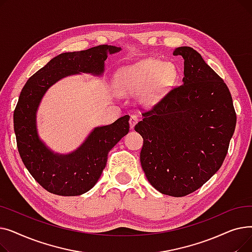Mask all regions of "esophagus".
<instances>
[{"mask_svg": "<svg viewBox=\"0 0 252 252\" xmlns=\"http://www.w3.org/2000/svg\"><path fill=\"white\" fill-rule=\"evenodd\" d=\"M137 123H138V117L136 115H130V117H129V127H130V129H134Z\"/></svg>", "mask_w": 252, "mask_h": 252, "instance_id": "34e87169", "label": "esophagus"}]
</instances>
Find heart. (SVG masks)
<instances>
[{
    "instance_id": "1",
    "label": "heart",
    "mask_w": 252,
    "mask_h": 252,
    "mask_svg": "<svg viewBox=\"0 0 252 252\" xmlns=\"http://www.w3.org/2000/svg\"><path fill=\"white\" fill-rule=\"evenodd\" d=\"M176 78L177 69L173 63L144 59L119 71L118 82L124 92H143V100L153 102L173 85Z\"/></svg>"
}]
</instances>
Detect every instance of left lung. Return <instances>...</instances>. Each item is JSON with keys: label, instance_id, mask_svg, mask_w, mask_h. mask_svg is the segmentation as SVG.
Wrapping results in <instances>:
<instances>
[{"label": "left lung", "instance_id": "1", "mask_svg": "<svg viewBox=\"0 0 252 252\" xmlns=\"http://www.w3.org/2000/svg\"><path fill=\"white\" fill-rule=\"evenodd\" d=\"M184 59L183 85L144 111L136 131L143 137L141 165L162 194L183 197L199 189L221 166L236 126L231 93L191 47Z\"/></svg>", "mask_w": 252, "mask_h": 252}]
</instances>
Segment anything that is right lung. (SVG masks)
Listing matches in <instances>:
<instances>
[{
  "instance_id": "obj_1",
  "label": "right lung",
  "mask_w": 252,
  "mask_h": 252,
  "mask_svg": "<svg viewBox=\"0 0 252 252\" xmlns=\"http://www.w3.org/2000/svg\"><path fill=\"white\" fill-rule=\"evenodd\" d=\"M122 48L101 45L67 52L51 59L24 85L14 110V131L21 159L33 179L48 192L60 196L82 195L95 186L107 162L108 152L129 129L125 115L109 126L92 129L79 147L61 154L38 136L36 112L47 91L60 79L89 73L102 76L108 54Z\"/></svg>"
}]
</instances>
